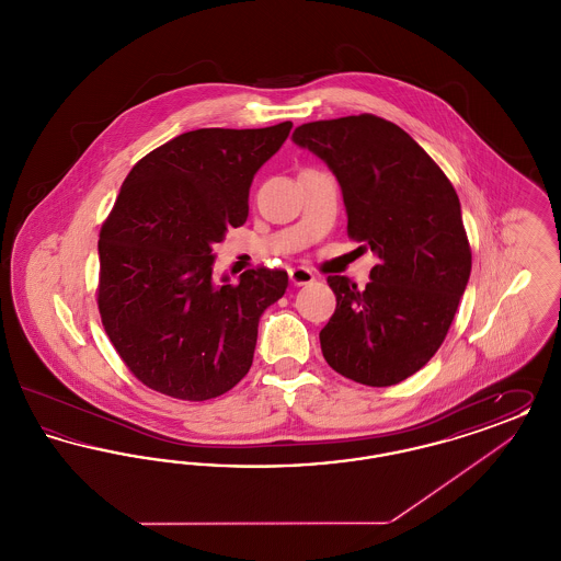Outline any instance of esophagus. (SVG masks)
I'll return each mask as SVG.
<instances>
[{"instance_id": "1", "label": "esophagus", "mask_w": 561, "mask_h": 561, "mask_svg": "<svg viewBox=\"0 0 561 561\" xmlns=\"http://www.w3.org/2000/svg\"><path fill=\"white\" fill-rule=\"evenodd\" d=\"M288 275H290V282H293L294 286H307V284H311L316 279L313 271L307 267L290 268Z\"/></svg>"}]
</instances>
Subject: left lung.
I'll return each instance as SVG.
<instances>
[{
  "label": "left lung",
  "mask_w": 561,
  "mask_h": 561,
  "mask_svg": "<svg viewBox=\"0 0 561 561\" xmlns=\"http://www.w3.org/2000/svg\"><path fill=\"white\" fill-rule=\"evenodd\" d=\"M293 140L334 172L348 238L378 256L364 290L328 275L336 309L321 353L355 382L398 385L442 347L471 275L458 195L410 134L370 113L302 124Z\"/></svg>",
  "instance_id": "8db88e82"
}]
</instances>
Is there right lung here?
I'll return each instance as SVG.
<instances>
[{
	"label": "right lung",
	"mask_w": 561,
	"mask_h": 561,
	"mask_svg": "<svg viewBox=\"0 0 561 561\" xmlns=\"http://www.w3.org/2000/svg\"><path fill=\"white\" fill-rule=\"evenodd\" d=\"M293 122L181 134L130 170L99 240V311L108 341L149 389L206 401L254 357L259 320L288 288L282 268L213 279V245L248 218L254 174Z\"/></svg>",
	"instance_id": "add662e5"
}]
</instances>
